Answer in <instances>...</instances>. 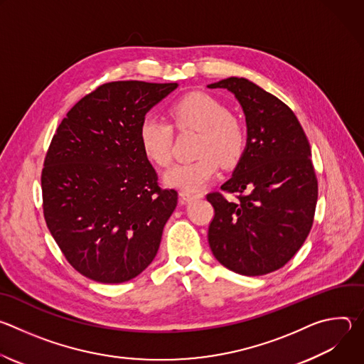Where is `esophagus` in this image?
Segmentation results:
<instances>
[{"label":"esophagus","instance_id":"34e87169","mask_svg":"<svg viewBox=\"0 0 364 364\" xmlns=\"http://www.w3.org/2000/svg\"><path fill=\"white\" fill-rule=\"evenodd\" d=\"M201 194L200 193H191V191H180V200L183 204L194 200V198H200Z\"/></svg>","mask_w":364,"mask_h":364}]
</instances>
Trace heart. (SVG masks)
Here are the masks:
<instances>
[{
  "instance_id": "heart-1",
  "label": "heart",
  "mask_w": 364,
  "mask_h": 364,
  "mask_svg": "<svg viewBox=\"0 0 364 364\" xmlns=\"http://www.w3.org/2000/svg\"><path fill=\"white\" fill-rule=\"evenodd\" d=\"M173 127L181 132H198L193 161L177 164L164 174V183L183 191H197L219 173L220 163L235 166L245 152L247 132L245 124L229 114L220 100L203 92H191L176 100L168 109ZM141 149L157 167L171 161L173 128L155 117L142 119L138 131Z\"/></svg>"
}]
</instances>
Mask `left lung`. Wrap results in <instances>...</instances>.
<instances>
[{"label":"left lung","instance_id":"obj_1","mask_svg":"<svg viewBox=\"0 0 364 364\" xmlns=\"http://www.w3.org/2000/svg\"><path fill=\"white\" fill-rule=\"evenodd\" d=\"M207 87L232 92L247 128L242 159L220 187L236 200L207 194L215 207L209 245L228 269L267 275L289 261L313 226L318 183L311 148L295 114L253 82L228 77Z\"/></svg>","mask_w":364,"mask_h":364}]
</instances>
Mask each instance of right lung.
Listing matches in <instances>:
<instances>
[{
  "mask_svg": "<svg viewBox=\"0 0 364 364\" xmlns=\"http://www.w3.org/2000/svg\"><path fill=\"white\" fill-rule=\"evenodd\" d=\"M177 86L100 85L68 112L51 139L41 171L44 219L68 262L92 281L127 282L159 252L178 193L159 186L138 131Z\"/></svg>",
  "mask_w": 364,
  "mask_h": 364,
  "instance_id": "add662e5",
  "label": "right lung"
}]
</instances>
